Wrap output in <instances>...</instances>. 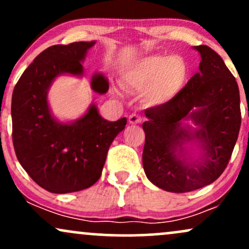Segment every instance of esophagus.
Here are the masks:
<instances>
[{
  "mask_svg": "<svg viewBox=\"0 0 249 249\" xmlns=\"http://www.w3.org/2000/svg\"><path fill=\"white\" fill-rule=\"evenodd\" d=\"M142 122V117L138 113H132V115L128 116V123L130 124H139Z\"/></svg>",
  "mask_w": 249,
  "mask_h": 249,
  "instance_id": "obj_1",
  "label": "esophagus"
}]
</instances>
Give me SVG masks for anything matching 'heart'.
Listing matches in <instances>:
<instances>
[{
	"mask_svg": "<svg viewBox=\"0 0 249 249\" xmlns=\"http://www.w3.org/2000/svg\"><path fill=\"white\" fill-rule=\"evenodd\" d=\"M187 76L188 65L181 57L150 55L133 63L125 82L136 90H144L147 103L161 104L184 88Z\"/></svg>",
	"mask_w": 249,
	"mask_h": 249,
	"instance_id": "b5f03b06",
	"label": "heart"
}]
</instances>
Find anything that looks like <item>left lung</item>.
<instances>
[{"label": "left lung", "instance_id": "1", "mask_svg": "<svg viewBox=\"0 0 249 249\" xmlns=\"http://www.w3.org/2000/svg\"><path fill=\"white\" fill-rule=\"evenodd\" d=\"M201 55L196 73L172 99L145 110L142 166L152 184L174 193L191 192L221 176L238 141L241 110L235 77L219 53L207 45L194 47ZM191 118L200 128L192 134L179 127ZM202 142L205 158L188 164L175 152L184 142Z\"/></svg>", "mask_w": 249, "mask_h": 249}]
</instances>
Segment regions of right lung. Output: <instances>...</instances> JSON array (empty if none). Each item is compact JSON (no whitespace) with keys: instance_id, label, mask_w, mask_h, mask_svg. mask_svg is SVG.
Wrapping results in <instances>:
<instances>
[{"instance_id":"obj_1","label":"right lung","mask_w":249,"mask_h":249,"mask_svg":"<svg viewBox=\"0 0 249 249\" xmlns=\"http://www.w3.org/2000/svg\"><path fill=\"white\" fill-rule=\"evenodd\" d=\"M93 44L51 45L34 59L14 89L11 118L16 157L30 178L51 193L92 186L101 178L108 147L126 125V118L103 119L95 105L71 124H61L51 117L47 102L51 82L61 73L82 75L81 61ZM91 88L104 93L108 83L96 75Z\"/></svg>"}]
</instances>
